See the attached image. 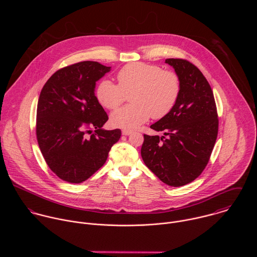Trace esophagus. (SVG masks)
I'll return each instance as SVG.
<instances>
[{"label":"esophagus","instance_id":"1","mask_svg":"<svg viewBox=\"0 0 257 257\" xmlns=\"http://www.w3.org/2000/svg\"><path fill=\"white\" fill-rule=\"evenodd\" d=\"M132 131H126V130H123L122 132H121V134L123 135V136H130V135H132Z\"/></svg>","mask_w":257,"mask_h":257}]
</instances>
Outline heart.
Segmentation results:
<instances>
[{
	"label": "heart",
	"instance_id": "b5f03b06",
	"mask_svg": "<svg viewBox=\"0 0 257 257\" xmlns=\"http://www.w3.org/2000/svg\"><path fill=\"white\" fill-rule=\"evenodd\" d=\"M118 85L109 79L102 80L96 97L106 109L115 110L131 96L133 105L115 110L110 115L114 127L132 131L152 118L159 119L174 108L181 90L178 75L164 71L159 66L134 62L123 66L117 73Z\"/></svg>",
	"mask_w": 257,
	"mask_h": 257
}]
</instances>
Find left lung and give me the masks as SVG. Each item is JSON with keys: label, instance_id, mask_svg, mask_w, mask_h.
Segmentation results:
<instances>
[{"label": "left lung", "instance_id": "obj_1", "mask_svg": "<svg viewBox=\"0 0 257 257\" xmlns=\"http://www.w3.org/2000/svg\"><path fill=\"white\" fill-rule=\"evenodd\" d=\"M181 83L171 111L150 125L163 136H147L142 157L163 182L180 187L194 181L207 166L215 146L219 119L210 84L202 72L184 59L168 58Z\"/></svg>", "mask_w": 257, "mask_h": 257}]
</instances>
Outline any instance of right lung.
Here are the masks:
<instances>
[{
  "instance_id": "add662e5",
  "label": "right lung",
  "mask_w": 257,
  "mask_h": 257,
  "mask_svg": "<svg viewBox=\"0 0 257 257\" xmlns=\"http://www.w3.org/2000/svg\"><path fill=\"white\" fill-rule=\"evenodd\" d=\"M110 71L99 62H79L56 71L40 92L37 143L49 168L66 182L90 178L121 136L118 128H102L109 117L95 96L96 82ZM91 128L95 133L87 137Z\"/></svg>"
}]
</instances>
